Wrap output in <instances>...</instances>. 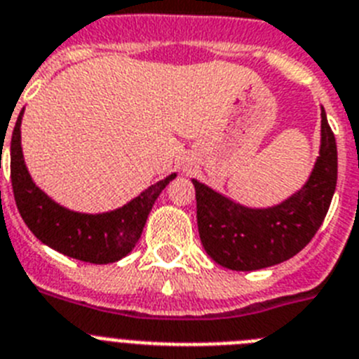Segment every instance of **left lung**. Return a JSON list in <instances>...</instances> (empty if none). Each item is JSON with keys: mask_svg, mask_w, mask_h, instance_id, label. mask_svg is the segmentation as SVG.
I'll use <instances>...</instances> for the list:
<instances>
[{"mask_svg": "<svg viewBox=\"0 0 359 359\" xmlns=\"http://www.w3.org/2000/svg\"><path fill=\"white\" fill-rule=\"evenodd\" d=\"M338 179L334 133L322 108L320 151L298 191L269 208H249L208 184L191 179L197 197V224L205 253L218 266L257 271L300 253L322 226Z\"/></svg>", "mask_w": 359, "mask_h": 359, "instance_id": "obj_1", "label": "left lung"}]
</instances>
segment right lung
I'll return each mask as SVG.
<instances>
[{"instance_id":"add662e5","label":"right lung","mask_w":359,"mask_h":359,"mask_svg":"<svg viewBox=\"0 0 359 359\" xmlns=\"http://www.w3.org/2000/svg\"><path fill=\"white\" fill-rule=\"evenodd\" d=\"M23 114L25 108L20 111L12 132L11 177L15 205L30 231L48 248L90 264H111L132 253L155 201L177 173L151 184L117 210L104 213L68 210L48 197L30 177L21 148Z\"/></svg>"}]
</instances>
